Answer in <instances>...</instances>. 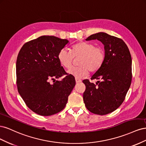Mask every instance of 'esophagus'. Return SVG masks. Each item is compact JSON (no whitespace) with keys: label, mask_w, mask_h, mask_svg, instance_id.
Wrapping results in <instances>:
<instances>
[{"label":"esophagus","mask_w":146,"mask_h":146,"mask_svg":"<svg viewBox=\"0 0 146 146\" xmlns=\"http://www.w3.org/2000/svg\"><path fill=\"white\" fill-rule=\"evenodd\" d=\"M76 82L77 83H80L82 82V80H80V79H78V78H76Z\"/></svg>","instance_id":"esophagus-1"}]
</instances>
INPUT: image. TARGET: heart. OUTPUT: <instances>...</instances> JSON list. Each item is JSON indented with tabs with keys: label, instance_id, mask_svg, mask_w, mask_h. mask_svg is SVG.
<instances>
[{
	"label": "heart",
	"instance_id": "obj_1",
	"mask_svg": "<svg viewBox=\"0 0 146 146\" xmlns=\"http://www.w3.org/2000/svg\"><path fill=\"white\" fill-rule=\"evenodd\" d=\"M79 58L78 65L68 70V73L77 78H81L91 72H96L102 66L105 60V52L100 46H95L93 43L82 41L77 43L68 51L61 49L58 54L60 64L66 69L72 66L74 58Z\"/></svg>",
	"mask_w": 146,
	"mask_h": 146
}]
</instances>
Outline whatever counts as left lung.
<instances>
[{
  "instance_id": "8db88e82",
  "label": "left lung",
  "mask_w": 146,
  "mask_h": 146,
  "mask_svg": "<svg viewBox=\"0 0 146 146\" xmlns=\"http://www.w3.org/2000/svg\"><path fill=\"white\" fill-rule=\"evenodd\" d=\"M98 39L104 44L105 60L101 68L91 78L96 84L84 80L86 86L83 100L86 108L94 114L105 115L120 107L131 85V57L122 39L100 32L86 40Z\"/></svg>"
}]
</instances>
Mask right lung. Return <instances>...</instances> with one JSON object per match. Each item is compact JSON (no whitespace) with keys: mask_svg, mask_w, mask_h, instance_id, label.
Listing matches in <instances>:
<instances>
[{"mask_svg":"<svg viewBox=\"0 0 146 146\" xmlns=\"http://www.w3.org/2000/svg\"><path fill=\"white\" fill-rule=\"evenodd\" d=\"M69 41L42 36L25 43L16 60V85L27 107L39 115L47 116L63 110L76 85L58 59L59 51ZM65 77L61 81L55 78ZM53 80V83L50 81Z\"/></svg>","mask_w":146,"mask_h":146,"instance_id":"add662e5","label":"right lung"}]
</instances>
